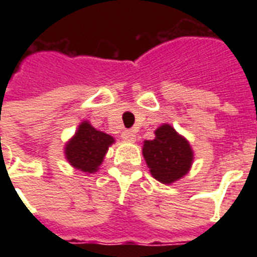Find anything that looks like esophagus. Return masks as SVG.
<instances>
[{"instance_id":"obj_1","label":"esophagus","mask_w":257,"mask_h":257,"mask_svg":"<svg viewBox=\"0 0 257 257\" xmlns=\"http://www.w3.org/2000/svg\"><path fill=\"white\" fill-rule=\"evenodd\" d=\"M121 139L125 141H135L136 140V133L133 132V131L126 129V131H124V132L121 133Z\"/></svg>"}]
</instances>
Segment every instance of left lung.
Returning <instances> with one entry per match:
<instances>
[{"mask_svg":"<svg viewBox=\"0 0 257 257\" xmlns=\"http://www.w3.org/2000/svg\"><path fill=\"white\" fill-rule=\"evenodd\" d=\"M155 135V140L144 143L143 155L153 177L163 184H171L188 173L193 152L188 141L171 125H161Z\"/></svg>","mask_w":257,"mask_h":257,"instance_id":"obj_1","label":"left lung"}]
</instances>
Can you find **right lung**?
<instances>
[{"instance_id": "add662e5", "label": "right lung", "mask_w": 257, "mask_h": 257, "mask_svg": "<svg viewBox=\"0 0 257 257\" xmlns=\"http://www.w3.org/2000/svg\"><path fill=\"white\" fill-rule=\"evenodd\" d=\"M113 141L112 136L97 131L85 121L78 126L73 139L66 144V159L80 171L89 173L96 172Z\"/></svg>"}]
</instances>
